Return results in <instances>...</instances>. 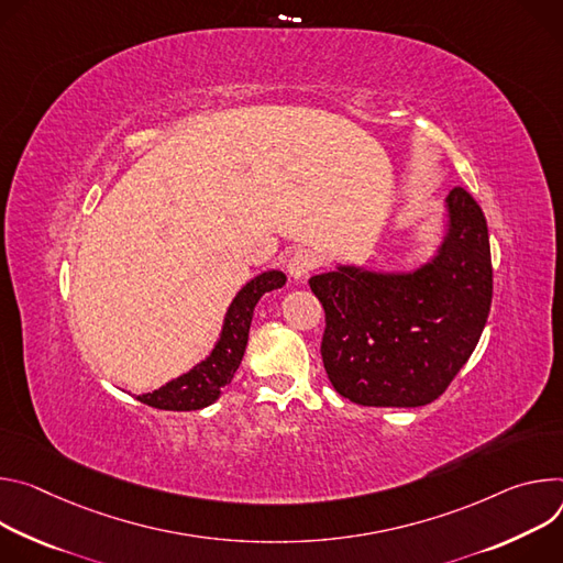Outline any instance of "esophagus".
<instances>
[{
  "mask_svg": "<svg viewBox=\"0 0 563 563\" xmlns=\"http://www.w3.org/2000/svg\"><path fill=\"white\" fill-rule=\"evenodd\" d=\"M316 268V255L310 253V250L306 247H297L290 253L288 257V275L299 282V279H306L308 273Z\"/></svg>",
  "mask_w": 563,
  "mask_h": 563,
  "instance_id": "obj_1",
  "label": "esophagus"
}]
</instances>
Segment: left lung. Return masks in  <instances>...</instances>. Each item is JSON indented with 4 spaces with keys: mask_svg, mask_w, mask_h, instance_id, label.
I'll return each instance as SVG.
<instances>
[{
    "mask_svg": "<svg viewBox=\"0 0 563 563\" xmlns=\"http://www.w3.org/2000/svg\"><path fill=\"white\" fill-rule=\"evenodd\" d=\"M435 257L407 273L338 266L310 277L324 306L322 360L335 391L364 407H422L470 360L492 303L481 206L454 187Z\"/></svg>",
    "mask_w": 563,
    "mask_h": 563,
    "instance_id": "obj_1",
    "label": "left lung"
}]
</instances>
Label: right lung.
Here are the masks:
<instances>
[{"instance_id": "right-lung-1", "label": "right lung", "mask_w": 563, "mask_h": 563, "mask_svg": "<svg viewBox=\"0 0 563 563\" xmlns=\"http://www.w3.org/2000/svg\"><path fill=\"white\" fill-rule=\"evenodd\" d=\"M284 284L286 275L282 271H266L250 279L232 299L212 353L161 389L139 396V400L165 411H192L212 405L230 385L241 364L257 301L264 292L282 288Z\"/></svg>"}]
</instances>
